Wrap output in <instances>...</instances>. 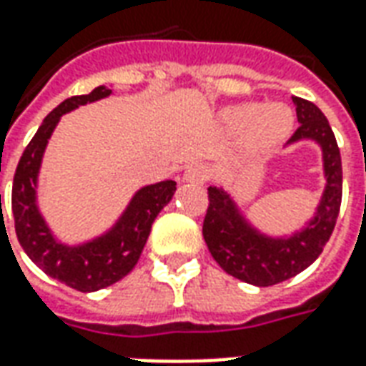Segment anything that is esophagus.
Instances as JSON below:
<instances>
[{
	"instance_id": "1",
	"label": "esophagus",
	"mask_w": 366,
	"mask_h": 366,
	"mask_svg": "<svg viewBox=\"0 0 366 366\" xmlns=\"http://www.w3.org/2000/svg\"><path fill=\"white\" fill-rule=\"evenodd\" d=\"M207 178V168L206 164H202V162H194L190 167L186 168V172H184V180L190 184H202Z\"/></svg>"
}]
</instances>
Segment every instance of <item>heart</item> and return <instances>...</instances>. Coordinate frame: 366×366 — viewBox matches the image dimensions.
I'll use <instances>...</instances> for the list:
<instances>
[{
    "label": "heart",
    "instance_id": "heart-1",
    "mask_svg": "<svg viewBox=\"0 0 366 366\" xmlns=\"http://www.w3.org/2000/svg\"><path fill=\"white\" fill-rule=\"evenodd\" d=\"M223 121L231 131H245L247 147L254 152L270 151L290 135L294 115L282 104H241L223 112Z\"/></svg>",
    "mask_w": 366,
    "mask_h": 366
}]
</instances>
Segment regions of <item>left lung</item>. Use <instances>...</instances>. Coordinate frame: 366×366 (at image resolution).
Segmentation results:
<instances>
[{"mask_svg": "<svg viewBox=\"0 0 366 366\" xmlns=\"http://www.w3.org/2000/svg\"><path fill=\"white\" fill-rule=\"evenodd\" d=\"M292 102L300 127L288 144L298 141L320 144L325 178L322 199L304 227L282 237L267 235L247 219L229 192L217 186L207 188L209 206L204 219L207 249L227 274L254 286H272L306 270L330 241L341 207L343 168L330 121L312 102L302 97H292Z\"/></svg>", "mask_w": 366, "mask_h": 366, "instance_id": "8db88e82", "label": "left lung"}]
</instances>
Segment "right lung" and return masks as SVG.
Segmentation results:
<instances>
[{"label": "right lung", "instance_id": "1", "mask_svg": "<svg viewBox=\"0 0 366 366\" xmlns=\"http://www.w3.org/2000/svg\"><path fill=\"white\" fill-rule=\"evenodd\" d=\"M112 96V90L97 86L86 96H72L54 107L21 157L13 176L11 209L15 233L23 251L44 274L80 292H96L112 286L135 269L151 233L152 222L172 199L174 180L143 186L123 209L119 219L97 237L68 245L62 243L39 209V172L49 139L64 113L80 105Z\"/></svg>", "mask_w": 366, "mask_h": 366}]
</instances>
